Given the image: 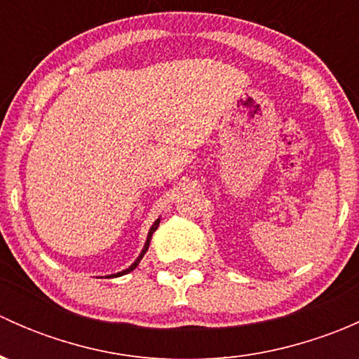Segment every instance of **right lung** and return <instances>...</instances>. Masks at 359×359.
<instances>
[{"label":"right lung","mask_w":359,"mask_h":359,"mask_svg":"<svg viewBox=\"0 0 359 359\" xmlns=\"http://www.w3.org/2000/svg\"><path fill=\"white\" fill-rule=\"evenodd\" d=\"M158 226H159V219H156V222L153 224V226H151V229H149V234H147V240H146V245H144V248H142V252H140V255L137 257V260L135 262L132 264V266L128 267V269H125V271H121V273H118V274H112V276H123V274H126V273H130V271H133L135 269L137 266H139V262L140 260H142V257H144V253L147 252V248H149V241H151V238H153V233L154 231L158 229Z\"/></svg>","instance_id":"add662e5"}]
</instances>
